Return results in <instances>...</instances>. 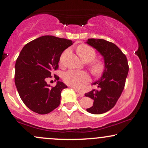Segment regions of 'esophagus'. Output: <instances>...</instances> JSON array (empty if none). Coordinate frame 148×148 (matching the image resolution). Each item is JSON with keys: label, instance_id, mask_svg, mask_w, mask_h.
Listing matches in <instances>:
<instances>
[{"label": "esophagus", "instance_id": "1", "mask_svg": "<svg viewBox=\"0 0 148 148\" xmlns=\"http://www.w3.org/2000/svg\"><path fill=\"white\" fill-rule=\"evenodd\" d=\"M75 92H76L77 93V95H78V96H79V97H83V96H84V94H83V93H82V92H79L78 91H77V90H75Z\"/></svg>", "mask_w": 148, "mask_h": 148}]
</instances>
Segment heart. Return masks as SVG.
Instances as JSON below:
<instances>
[{
  "label": "heart",
  "mask_w": 148,
  "mask_h": 148,
  "mask_svg": "<svg viewBox=\"0 0 148 148\" xmlns=\"http://www.w3.org/2000/svg\"><path fill=\"white\" fill-rule=\"evenodd\" d=\"M80 58L84 62H90L96 58V52L92 46L88 44H81L77 49ZM60 63L62 64V58H60ZM104 64L102 60H94L90 64V71L94 75H98L103 71ZM63 81L66 84L72 88L80 90L84 87L86 83L90 81V75L86 71H68L63 75Z\"/></svg>",
  "instance_id": "b5f03b06"
}]
</instances>
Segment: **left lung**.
<instances>
[{"label": "left lung", "instance_id": "obj_1", "mask_svg": "<svg viewBox=\"0 0 148 148\" xmlns=\"http://www.w3.org/2000/svg\"><path fill=\"white\" fill-rule=\"evenodd\" d=\"M87 43L96 48L104 59L105 69L102 77L93 84L98 86V89L85 94L94 101L87 111L100 114L112 109L120 98L129 72L128 61L125 54L112 42L90 38Z\"/></svg>", "mask_w": 148, "mask_h": 148}]
</instances>
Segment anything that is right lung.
<instances>
[{
  "instance_id": "1",
  "label": "right lung",
  "mask_w": 148,
  "mask_h": 148,
  "mask_svg": "<svg viewBox=\"0 0 148 148\" xmlns=\"http://www.w3.org/2000/svg\"><path fill=\"white\" fill-rule=\"evenodd\" d=\"M73 43L70 40L44 36L25 44L20 52L15 62V86L22 101L34 112L46 114L59 106L62 90L67 86L58 82L52 87L46 80L58 69L62 52ZM54 77L59 79L56 75Z\"/></svg>"
}]
</instances>
